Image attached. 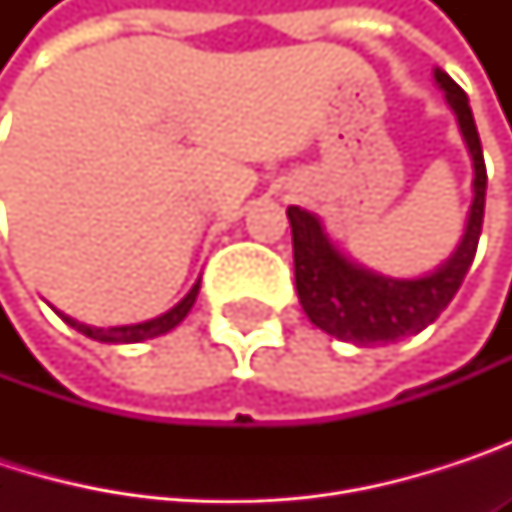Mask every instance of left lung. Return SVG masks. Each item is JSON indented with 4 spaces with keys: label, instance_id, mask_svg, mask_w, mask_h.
Listing matches in <instances>:
<instances>
[{
    "label": "left lung",
    "instance_id": "obj_1",
    "mask_svg": "<svg viewBox=\"0 0 512 512\" xmlns=\"http://www.w3.org/2000/svg\"><path fill=\"white\" fill-rule=\"evenodd\" d=\"M436 85L445 91L448 106L457 115L465 148L474 165V198L465 222L457 252L439 269L421 278H388L344 255L326 234L323 222L302 210L287 207L290 231H293V266H296V293L308 320L329 332L338 341H350L356 347L394 344L409 335L424 332L457 296L462 278L474 260L480 228H483V204H486V162L480 136L474 127V115L468 97L460 85L445 73L433 70Z\"/></svg>",
    "mask_w": 512,
    "mask_h": 512
}]
</instances>
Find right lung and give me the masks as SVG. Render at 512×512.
Listing matches in <instances>:
<instances>
[{
  "mask_svg": "<svg viewBox=\"0 0 512 512\" xmlns=\"http://www.w3.org/2000/svg\"><path fill=\"white\" fill-rule=\"evenodd\" d=\"M198 287H201V281H195V287L171 308V311H165V314H159L154 320H145V323H133V326H109V329H97V326H88V323H79V320H73V317H67V314H61V320L67 323V326H73L76 332H82L85 338H91V341H100V344H139V341H148V338H159V335H165V332H171L186 314H189V308L195 305V296H198Z\"/></svg>",
  "mask_w": 512,
  "mask_h": 512,
  "instance_id": "add662e5",
  "label": "right lung"
}]
</instances>
